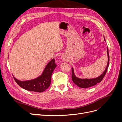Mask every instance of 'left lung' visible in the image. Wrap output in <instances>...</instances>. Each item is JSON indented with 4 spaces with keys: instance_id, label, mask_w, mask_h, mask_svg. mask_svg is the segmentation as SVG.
I'll return each instance as SVG.
<instances>
[{
    "instance_id": "left-lung-1",
    "label": "left lung",
    "mask_w": 122,
    "mask_h": 122,
    "mask_svg": "<svg viewBox=\"0 0 122 122\" xmlns=\"http://www.w3.org/2000/svg\"><path fill=\"white\" fill-rule=\"evenodd\" d=\"M104 40L105 38H104ZM107 53L108 55V63L107 67L101 75L99 76L97 78H94V79H80L79 78H77V77L75 76L74 73V70L73 68H72V79L73 82L75 84H76L77 86H78L80 87L81 88H87L89 87L93 86H95L96 84L97 83L100 82L102 79L104 78L105 76L106 72L107 71V69L109 66V54L108 53V49L107 48Z\"/></svg>"
}]
</instances>
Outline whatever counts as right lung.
<instances>
[{"instance_id": "add662e5", "label": "right lung", "mask_w": 122, "mask_h": 122, "mask_svg": "<svg viewBox=\"0 0 122 122\" xmlns=\"http://www.w3.org/2000/svg\"><path fill=\"white\" fill-rule=\"evenodd\" d=\"M56 67L54 59L51 60L44 69L42 74L36 79L20 81L14 77V79L19 86L24 89L29 91L41 93L45 91L49 87L51 83V75L53 70Z\"/></svg>"}]
</instances>
